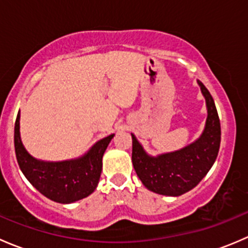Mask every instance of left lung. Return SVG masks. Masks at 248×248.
<instances>
[{"mask_svg": "<svg viewBox=\"0 0 248 248\" xmlns=\"http://www.w3.org/2000/svg\"><path fill=\"white\" fill-rule=\"evenodd\" d=\"M207 108L202 136L184 149L169 154L149 156L132 134V162L145 187L155 193L177 197L191 191L211 169L221 144V124L212 96L198 80Z\"/></svg>", "mask_w": 248, "mask_h": 248, "instance_id": "1", "label": "left lung"}]
</instances>
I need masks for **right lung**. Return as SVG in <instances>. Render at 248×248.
Returning <instances> with one entry per match:
<instances>
[{
  "mask_svg": "<svg viewBox=\"0 0 248 248\" xmlns=\"http://www.w3.org/2000/svg\"><path fill=\"white\" fill-rule=\"evenodd\" d=\"M114 134L98 140L84 156L61 162H44L32 157L20 138V111L14 127V146L20 169L43 196L61 204L86 198L96 189L102 172V158Z\"/></svg>",
  "mask_w": 248,
  "mask_h": 248,
  "instance_id": "1",
  "label": "right lung"
}]
</instances>
